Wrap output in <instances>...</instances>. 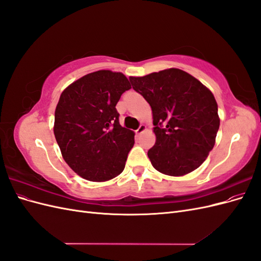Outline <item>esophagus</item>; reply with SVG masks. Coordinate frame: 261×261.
<instances>
[{"mask_svg":"<svg viewBox=\"0 0 261 261\" xmlns=\"http://www.w3.org/2000/svg\"><path fill=\"white\" fill-rule=\"evenodd\" d=\"M146 129H147V126L144 125V124H141L139 127H138V129L136 130V134H137V135H140V134L144 133Z\"/></svg>","mask_w":261,"mask_h":261,"instance_id":"1","label":"esophagus"}]
</instances>
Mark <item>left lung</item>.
Returning <instances> with one entry per match:
<instances>
[{"mask_svg": "<svg viewBox=\"0 0 261 261\" xmlns=\"http://www.w3.org/2000/svg\"><path fill=\"white\" fill-rule=\"evenodd\" d=\"M129 81L152 110L155 144L148 151L152 167L170 176L199 168L216 144L220 126L213 93L178 68Z\"/></svg>", "mask_w": 261, "mask_h": 261, "instance_id": "8db88e82", "label": "left lung"}]
</instances>
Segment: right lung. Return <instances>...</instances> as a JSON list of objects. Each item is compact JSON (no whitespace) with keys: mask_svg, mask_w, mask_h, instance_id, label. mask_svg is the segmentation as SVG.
<instances>
[{"mask_svg":"<svg viewBox=\"0 0 261 261\" xmlns=\"http://www.w3.org/2000/svg\"><path fill=\"white\" fill-rule=\"evenodd\" d=\"M130 88L124 74L102 69L81 77L61 93L54 136L63 159L83 178L106 181L123 172L135 133L120 125L115 106Z\"/></svg>","mask_w":261,"mask_h":261,"instance_id":"right-lung-1","label":"right lung"}]
</instances>
